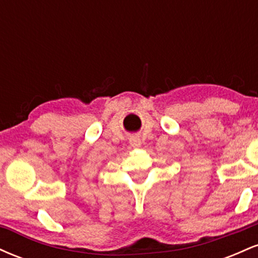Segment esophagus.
I'll return each mask as SVG.
<instances>
[{
	"instance_id": "esophagus-1",
	"label": "esophagus",
	"mask_w": 258,
	"mask_h": 258,
	"mask_svg": "<svg viewBox=\"0 0 258 258\" xmlns=\"http://www.w3.org/2000/svg\"><path fill=\"white\" fill-rule=\"evenodd\" d=\"M130 144H131L133 148H139L141 147V139L136 137V136H133V137L130 138Z\"/></svg>"
}]
</instances>
